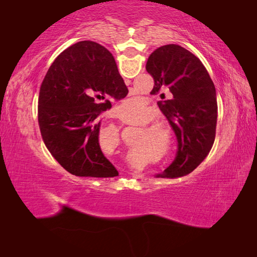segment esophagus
Wrapping results in <instances>:
<instances>
[{"label":"esophagus","mask_w":257,"mask_h":257,"mask_svg":"<svg viewBox=\"0 0 257 257\" xmlns=\"http://www.w3.org/2000/svg\"><path fill=\"white\" fill-rule=\"evenodd\" d=\"M132 175H133V177H135V178H141V177L144 176V175H143V173H141L139 171H134V172L132 173Z\"/></svg>","instance_id":"obj_1"}]
</instances>
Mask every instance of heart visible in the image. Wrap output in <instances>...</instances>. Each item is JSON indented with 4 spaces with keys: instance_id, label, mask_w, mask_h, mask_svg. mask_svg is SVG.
Listing matches in <instances>:
<instances>
[{
    "instance_id": "b5f03b06",
    "label": "heart",
    "mask_w": 257,
    "mask_h": 257,
    "mask_svg": "<svg viewBox=\"0 0 257 257\" xmlns=\"http://www.w3.org/2000/svg\"><path fill=\"white\" fill-rule=\"evenodd\" d=\"M118 112L120 113L121 118H123V119H138L145 113L144 102H143V99L139 96L130 97L128 99H125V101L121 104L118 108ZM110 129L113 133H114V137L118 138V136H119L118 130L113 127H111ZM146 129L149 133L154 134L156 130V127L155 125H149ZM128 161L134 165V167H141L142 165V162L139 160L128 159Z\"/></svg>"
}]
</instances>
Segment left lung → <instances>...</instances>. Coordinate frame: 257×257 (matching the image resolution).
<instances>
[{
    "mask_svg": "<svg viewBox=\"0 0 257 257\" xmlns=\"http://www.w3.org/2000/svg\"><path fill=\"white\" fill-rule=\"evenodd\" d=\"M146 70L154 79L151 94L169 90L170 99L158 102L177 135L179 149L163 178L188 175L210 153L215 139L217 103L215 87L196 55L177 44L156 49ZM163 94H161L162 96Z\"/></svg>",
    "mask_w": 257,
    "mask_h": 257,
    "instance_id": "1",
    "label": "left lung"
}]
</instances>
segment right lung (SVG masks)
I'll return each mask as SVG.
<instances>
[{"label": "right lung", "instance_id": "obj_1", "mask_svg": "<svg viewBox=\"0 0 257 257\" xmlns=\"http://www.w3.org/2000/svg\"><path fill=\"white\" fill-rule=\"evenodd\" d=\"M113 55L92 41L69 46L52 63L38 96V125L52 156L77 177L119 175L98 144L101 113L127 96Z\"/></svg>", "mask_w": 257, "mask_h": 257}]
</instances>
